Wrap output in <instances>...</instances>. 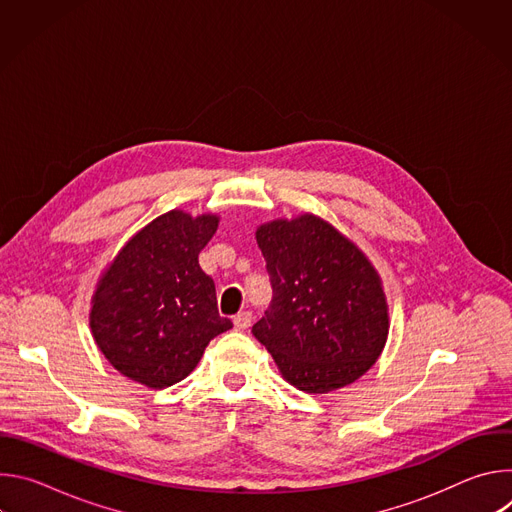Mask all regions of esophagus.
I'll list each match as a JSON object with an SVG mask.
<instances>
[{
  "instance_id": "obj_1",
  "label": "esophagus",
  "mask_w": 512,
  "mask_h": 512,
  "mask_svg": "<svg viewBox=\"0 0 512 512\" xmlns=\"http://www.w3.org/2000/svg\"><path fill=\"white\" fill-rule=\"evenodd\" d=\"M251 320H253L251 312H239V314L233 318V324H235V328H239V330H247V328L251 326Z\"/></svg>"
}]
</instances>
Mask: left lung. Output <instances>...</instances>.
<instances>
[{
  "label": "left lung",
  "mask_w": 512,
  "mask_h": 512,
  "mask_svg": "<svg viewBox=\"0 0 512 512\" xmlns=\"http://www.w3.org/2000/svg\"><path fill=\"white\" fill-rule=\"evenodd\" d=\"M257 243L273 300L253 326L281 375L300 391L354 383L387 340V304L377 271L322 218L259 227Z\"/></svg>",
  "instance_id": "obj_1"
}]
</instances>
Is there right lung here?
I'll list each match as a JSON object with an SVG mask.
<instances>
[{
	"label": "right lung",
	"mask_w": 512,
	"mask_h": 512,
	"mask_svg": "<svg viewBox=\"0 0 512 512\" xmlns=\"http://www.w3.org/2000/svg\"><path fill=\"white\" fill-rule=\"evenodd\" d=\"M218 218L182 210L141 229L103 275L91 310L97 346L113 367L145 387L186 379L208 342L233 328L216 308V289L198 253Z\"/></svg>",
	"instance_id": "add662e5"
}]
</instances>
